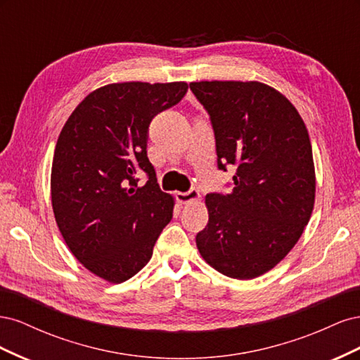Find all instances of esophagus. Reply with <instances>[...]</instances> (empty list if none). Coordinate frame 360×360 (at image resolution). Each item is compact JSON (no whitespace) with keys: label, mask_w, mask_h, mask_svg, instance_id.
Segmentation results:
<instances>
[{"label":"esophagus","mask_w":360,"mask_h":360,"mask_svg":"<svg viewBox=\"0 0 360 360\" xmlns=\"http://www.w3.org/2000/svg\"><path fill=\"white\" fill-rule=\"evenodd\" d=\"M176 197L180 204H191L200 200V192L197 189H191L188 192H177Z\"/></svg>","instance_id":"34e87169"}]
</instances>
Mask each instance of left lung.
<instances>
[{"label": "left lung", "mask_w": 360, "mask_h": 360, "mask_svg": "<svg viewBox=\"0 0 360 360\" xmlns=\"http://www.w3.org/2000/svg\"><path fill=\"white\" fill-rule=\"evenodd\" d=\"M210 115L217 167H236L230 193H209L201 257L219 274L254 279L284 259L315 202L312 147L300 114L258 81L189 84Z\"/></svg>", "instance_id": "left-lung-1"}]
</instances>
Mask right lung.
<instances>
[{"label": "right lung", "mask_w": 360, "mask_h": 360, "mask_svg": "<svg viewBox=\"0 0 360 360\" xmlns=\"http://www.w3.org/2000/svg\"><path fill=\"white\" fill-rule=\"evenodd\" d=\"M186 82H117L91 91L58 136L51 200L58 230L79 263L111 284L135 276L172 219L147 158L150 122L179 103ZM149 180L138 188L134 174Z\"/></svg>", "instance_id": "obj_1"}]
</instances>
